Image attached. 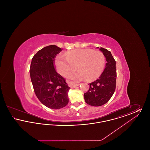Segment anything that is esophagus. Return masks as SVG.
Returning <instances> with one entry per match:
<instances>
[{"mask_svg":"<svg viewBox=\"0 0 150 150\" xmlns=\"http://www.w3.org/2000/svg\"><path fill=\"white\" fill-rule=\"evenodd\" d=\"M69 84L70 86H71L72 88H74V87H75V86H79V84H75V83H72V82H69Z\"/></svg>","mask_w":150,"mask_h":150,"instance_id":"1","label":"esophagus"}]
</instances>
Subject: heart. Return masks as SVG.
I'll return each instance as SVG.
<instances>
[{
	"label": "heart",
	"mask_w": 150,
	"mask_h": 150,
	"mask_svg": "<svg viewBox=\"0 0 150 150\" xmlns=\"http://www.w3.org/2000/svg\"><path fill=\"white\" fill-rule=\"evenodd\" d=\"M106 63V58L102 52L92 49H78L66 53V57L58 55L55 65L58 72L65 75L74 71L76 66L79 70L67 75V77L75 80L86 78L92 80L99 77Z\"/></svg>",
	"instance_id": "1"
}]
</instances>
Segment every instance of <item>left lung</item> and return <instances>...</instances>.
Masks as SVG:
<instances>
[{
  "label": "left lung",
  "mask_w": 150,
  "mask_h": 150,
  "mask_svg": "<svg viewBox=\"0 0 150 150\" xmlns=\"http://www.w3.org/2000/svg\"><path fill=\"white\" fill-rule=\"evenodd\" d=\"M99 50L107 61L105 69L99 78L88 84L89 89L84 94L86 103L93 106H100L106 103L112 96L116 88V61L110 51L102 47Z\"/></svg>",
  "instance_id": "obj_1"
}]
</instances>
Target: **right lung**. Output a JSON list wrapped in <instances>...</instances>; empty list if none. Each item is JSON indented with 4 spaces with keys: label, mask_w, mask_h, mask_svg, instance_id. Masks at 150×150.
Listing matches in <instances>:
<instances>
[{
    "label": "right lung",
    "mask_w": 150,
    "mask_h": 150,
    "mask_svg": "<svg viewBox=\"0 0 150 150\" xmlns=\"http://www.w3.org/2000/svg\"><path fill=\"white\" fill-rule=\"evenodd\" d=\"M61 51L55 45L43 48L33 57L30 67L36 97L44 105L52 109L62 108L69 103L70 88L54 67L55 57Z\"/></svg>",
    "instance_id": "add662e5"
}]
</instances>
